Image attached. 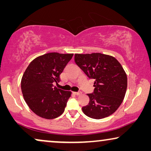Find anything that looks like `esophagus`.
<instances>
[{"mask_svg":"<svg viewBox=\"0 0 151 151\" xmlns=\"http://www.w3.org/2000/svg\"><path fill=\"white\" fill-rule=\"evenodd\" d=\"M74 94L76 95V96H80V95L82 94L81 92H74Z\"/></svg>","mask_w":151,"mask_h":151,"instance_id":"34e87169","label":"esophagus"}]
</instances>
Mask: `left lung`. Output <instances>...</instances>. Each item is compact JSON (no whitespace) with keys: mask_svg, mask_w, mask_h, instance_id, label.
<instances>
[{"mask_svg":"<svg viewBox=\"0 0 151 151\" xmlns=\"http://www.w3.org/2000/svg\"><path fill=\"white\" fill-rule=\"evenodd\" d=\"M75 62L89 78L95 80L93 93L82 107L86 116L102 119L112 115L120 106L127 88V76L113 56L100 53L75 54Z\"/></svg>","mask_w":151,"mask_h":151,"instance_id":"1","label":"left lung"}]
</instances>
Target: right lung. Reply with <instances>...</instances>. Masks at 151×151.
<instances>
[{
	"mask_svg": "<svg viewBox=\"0 0 151 151\" xmlns=\"http://www.w3.org/2000/svg\"><path fill=\"white\" fill-rule=\"evenodd\" d=\"M73 53H45L31 62L21 79L24 100L35 114L45 119L56 118L63 114L71 91L53 86Z\"/></svg>",
	"mask_w": 151,
	"mask_h": 151,
	"instance_id": "obj_1",
	"label": "right lung"
}]
</instances>
